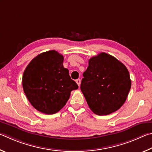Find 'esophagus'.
<instances>
[{"label":"esophagus","mask_w":152,"mask_h":152,"mask_svg":"<svg viewBox=\"0 0 152 152\" xmlns=\"http://www.w3.org/2000/svg\"><path fill=\"white\" fill-rule=\"evenodd\" d=\"M76 83H77L79 87L80 86V85H81V79H77V80H76Z\"/></svg>","instance_id":"obj_1"}]
</instances>
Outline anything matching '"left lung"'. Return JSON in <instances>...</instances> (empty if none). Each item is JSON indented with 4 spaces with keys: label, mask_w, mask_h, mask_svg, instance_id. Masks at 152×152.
Returning <instances> with one entry per match:
<instances>
[{
    "label": "left lung",
    "mask_w": 152,
    "mask_h": 152,
    "mask_svg": "<svg viewBox=\"0 0 152 152\" xmlns=\"http://www.w3.org/2000/svg\"><path fill=\"white\" fill-rule=\"evenodd\" d=\"M83 75L81 90L94 113L109 115L124 105L132 82L126 66L115 57L105 53L94 56Z\"/></svg>",
    "instance_id": "left-lung-1"
}]
</instances>
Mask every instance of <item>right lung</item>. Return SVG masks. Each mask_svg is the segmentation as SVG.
<instances>
[{
	"label": "right lung",
	"instance_id": "1",
	"mask_svg": "<svg viewBox=\"0 0 152 152\" xmlns=\"http://www.w3.org/2000/svg\"><path fill=\"white\" fill-rule=\"evenodd\" d=\"M63 56L55 50L42 53L26 66L23 76L24 92L37 110L54 114L65 105L78 86L63 66Z\"/></svg>",
	"mask_w": 152,
	"mask_h": 152
}]
</instances>
